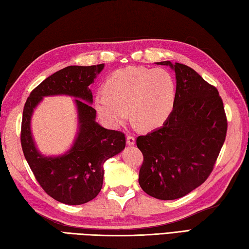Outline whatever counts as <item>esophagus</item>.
<instances>
[{
  "label": "esophagus",
  "mask_w": 249,
  "mask_h": 249,
  "mask_svg": "<svg viewBox=\"0 0 249 249\" xmlns=\"http://www.w3.org/2000/svg\"><path fill=\"white\" fill-rule=\"evenodd\" d=\"M126 144H128V146H134L135 145V139L133 138V136H131V135L126 136Z\"/></svg>",
  "instance_id": "obj_1"
}]
</instances>
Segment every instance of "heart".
<instances>
[{"instance_id":"obj_1","label":"heart","mask_w":249,"mask_h":249,"mask_svg":"<svg viewBox=\"0 0 249 249\" xmlns=\"http://www.w3.org/2000/svg\"><path fill=\"white\" fill-rule=\"evenodd\" d=\"M175 91L174 79L165 70L126 67L107 78L104 90L94 96V108L111 129L123 125L130 111L132 119L149 131L159 128L170 116Z\"/></svg>"}]
</instances>
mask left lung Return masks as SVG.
<instances>
[{
	"instance_id": "obj_1",
	"label": "left lung",
	"mask_w": 249,
	"mask_h": 249,
	"mask_svg": "<svg viewBox=\"0 0 249 249\" xmlns=\"http://www.w3.org/2000/svg\"><path fill=\"white\" fill-rule=\"evenodd\" d=\"M157 64L175 72V101L163 125L136 140L144 156L139 184L156 199L175 200L211 174L226 139L227 118L217 89L195 70L171 61Z\"/></svg>"
}]
</instances>
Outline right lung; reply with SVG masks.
Here are the masks:
<instances>
[{"instance_id": "1", "label": "right lung", "mask_w": 249, "mask_h": 249, "mask_svg": "<svg viewBox=\"0 0 249 249\" xmlns=\"http://www.w3.org/2000/svg\"><path fill=\"white\" fill-rule=\"evenodd\" d=\"M104 64L71 65L50 75L35 88L25 102L21 124L24 158L35 178L54 200L80 205L98 196L103 185L105 161L124 149V134L103 128L95 121L92 92ZM67 95L74 97L78 113V131L70 148L63 154L47 156L40 153L33 138L31 123L34 110L44 97Z\"/></svg>"}]
</instances>
